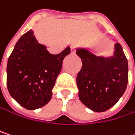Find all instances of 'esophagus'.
<instances>
[{"label":"esophagus","instance_id":"1","mask_svg":"<svg viewBox=\"0 0 135 135\" xmlns=\"http://www.w3.org/2000/svg\"><path fill=\"white\" fill-rule=\"evenodd\" d=\"M70 49H71V54H75V52H76L75 47L73 46V45H71V46H70Z\"/></svg>","mask_w":135,"mask_h":135}]
</instances>
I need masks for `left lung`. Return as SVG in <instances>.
I'll list each match as a JSON object with an SVG mask.
<instances>
[{
  "mask_svg": "<svg viewBox=\"0 0 135 135\" xmlns=\"http://www.w3.org/2000/svg\"><path fill=\"white\" fill-rule=\"evenodd\" d=\"M110 56L96 55L88 48H77L82 60L76 76L79 98L86 107L104 112L117 103L128 82V63L120 44L116 42Z\"/></svg>",
  "mask_w": 135,
  "mask_h": 135,
  "instance_id": "8db88e82",
  "label": "left lung"
}]
</instances>
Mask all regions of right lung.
<instances>
[{"instance_id": "right-lung-1", "label": "right lung", "mask_w": 135, "mask_h": 135, "mask_svg": "<svg viewBox=\"0 0 135 135\" xmlns=\"http://www.w3.org/2000/svg\"><path fill=\"white\" fill-rule=\"evenodd\" d=\"M69 53V46L59 54L49 53L45 45L38 43L34 31H27L8 58L7 86L10 95L28 110L46 105L52 98L62 61Z\"/></svg>"}]
</instances>
